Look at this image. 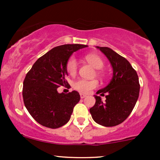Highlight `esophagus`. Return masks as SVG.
<instances>
[{"label": "esophagus", "mask_w": 160, "mask_h": 160, "mask_svg": "<svg viewBox=\"0 0 160 160\" xmlns=\"http://www.w3.org/2000/svg\"><path fill=\"white\" fill-rule=\"evenodd\" d=\"M80 98H84L85 97H86V95L83 94V93H80Z\"/></svg>", "instance_id": "1"}]
</instances>
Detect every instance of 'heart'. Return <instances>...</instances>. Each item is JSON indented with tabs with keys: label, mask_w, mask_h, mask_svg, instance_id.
Here are the masks:
<instances>
[{
	"label": "heart",
	"mask_w": 160,
	"mask_h": 160,
	"mask_svg": "<svg viewBox=\"0 0 160 160\" xmlns=\"http://www.w3.org/2000/svg\"><path fill=\"white\" fill-rule=\"evenodd\" d=\"M86 62L92 66L95 69H98L96 74L98 76H102V72L100 71L104 67V61L100 56L96 54H87L84 56ZM66 71L70 76H74L78 71V64L76 60L73 57L70 58L66 63ZM98 85V82L96 80H86L84 79H78L73 82V88L82 93H88L92 89L96 88Z\"/></svg>",
	"instance_id": "b5f03b06"
}]
</instances>
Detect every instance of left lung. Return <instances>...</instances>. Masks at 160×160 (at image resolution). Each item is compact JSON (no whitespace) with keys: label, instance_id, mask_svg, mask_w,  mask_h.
<instances>
[{"label":"left lung","instance_id":"left-lung-1","mask_svg":"<svg viewBox=\"0 0 160 160\" xmlns=\"http://www.w3.org/2000/svg\"><path fill=\"white\" fill-rule=\"evenodd\" d=\"M105 55L113 68L111 82L94 95L95 104L89 109L95 122L106 127L122 123L132 111L138 98L140 84L135 70L124 57L108 47H96Z\"/></svg>","mask_w":160,"mask_h":160}]
</instances>
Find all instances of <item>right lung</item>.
Here are the masks:
<instances>
[{
  "mask_svg": "<svg viewBox=\"0 0 160 160\" xmlns=\"http://www.w3.org/2000/svg\"><path fill=\"white\" fill-rule=\"evenodd\" d=\"M87 45L65 44L38 58L23 82L22 96L28 111L38 123L57 128L67 123L80 99L77 91L58 93L57 88L68 85L66 63L73 52Z\"/></svg>",
  "mask_w": 160,
  "mask_h": 160,
  "instance_id": "add662e5",
  "label": "right lung"
}]
</instances>
